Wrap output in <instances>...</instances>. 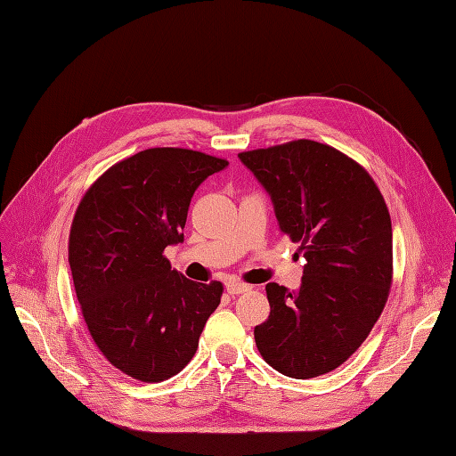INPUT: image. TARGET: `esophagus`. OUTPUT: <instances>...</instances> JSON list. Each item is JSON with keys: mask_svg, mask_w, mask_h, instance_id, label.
<instances>
[{"mask_svg": "<svg viewBox=\"0 0 456 456\" xmlns=\"http://www.w3.org/2000/svg\"><path fill=\"white\" fill-rule=\"evenodd\" d=\"M249 289H251V285L241 283V281H228V283H226V291H228V295H232V297L247 293V291H249Z\"/></svg>", "mask_w": 456, "mask_h": 456, "instance_id": "esophagus-1", "label": "esophagus"}]
</instances>
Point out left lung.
Here are the masks:
<instances>
[{"mask_svg":"<svg viewBox=\"0 0 456 456\" xmlns=\"http://www.w3.org/2000/svg\"><path fill=\"white\" fill-rule=\"evenodd\" d=\"M238 158L306 258L298 291L266 285L270 315L255 327L256 348L285 377L325 375L362 346L388 300V207L362 165L333 146L300 139Z\"/></svg>","mask_w":456,"mask_h":456,"instance_id":"1","label":"left lung"}]
</instances>
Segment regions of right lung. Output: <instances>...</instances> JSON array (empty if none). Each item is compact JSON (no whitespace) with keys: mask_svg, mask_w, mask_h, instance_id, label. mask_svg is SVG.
Returning <instances> with one entry per match:
<instances>
[{"mask_svg":"<svg viewBox=\"0 0 456 456\" xmlns=\"http://www.w3.org/2000/svg\"><path fill=\"white\" fill-rule=\"evenodd\" d=\"M226 159L148 148L112 165L81 198L68 260L81 314L106 360L142 382L181 372L220 305L223 283L171 270L165 247L184 241L191 196Z\"/></svg>","mask_w":456,"mask_h":456,"instance_id":"add662e5","label":"right lung"}]
</instances>
